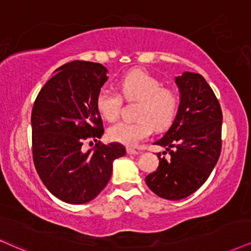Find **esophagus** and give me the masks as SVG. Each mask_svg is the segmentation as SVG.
<instances>
[{"label": "esophagus", "instance_id": "esophagus-1", "mask_svg": "<svg viewBox=\"0 0 251 251\" xmlns=\"http://www.w3.org/2000/svg\"><path fill=\"white\" fill-rule=\"evenodd\" d=\"M126 151H127V153H128V154H131V155H136V154L140 153V151H136V149L132 148V147H127V148H126Z\"/></svg>", "mask_w": 251, "mask_h": 251}]
</instances>
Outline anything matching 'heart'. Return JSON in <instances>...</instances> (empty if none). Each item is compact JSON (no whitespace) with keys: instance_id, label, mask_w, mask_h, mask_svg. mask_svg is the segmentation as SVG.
Listing matches in <instances>:
<instances>
[{"instance_id":"obj_1","label":"heart","mask_w":251,"mask_h":251,"mask_svg":"<svg viewBox=\"0 0 251 251\" xmlns=\"http://www.w3.org/2000/svg\"><path fill=\"white\" fill-rule=\"evenodd\" d=\"M120 93L126 100H139L136 109L138 120H123L107 131L110 139L127 146H135L147 139L153 131L166 128L178 110L179 95L174 88L162 87V82L140 69L127 73L119 81ZM120 94L109 88L100 89L96 105L100 113L109 122H115L123 106Z\"/></svg>"}]
</instances>
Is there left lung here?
Masks as SVG:
<instances>
[{"label":"left lung","instance_id":"1","mask_svg":"<svg viewBox=\"0 0 251 251\" xmlns=\"http://www.w3.org/2000/svg\"><path fill=\"white\" fill-rule=\"evenodd\" d=\"M176 83L180 91L176 118L155 142L167 151L157 154L156 171L146 177L148 188L169 201L186 198L201 188L217 164L223 145V111L205 78L185 72L177 76Z\"/></svg>","mask_w":251,"mask_h":251}]
</instances>
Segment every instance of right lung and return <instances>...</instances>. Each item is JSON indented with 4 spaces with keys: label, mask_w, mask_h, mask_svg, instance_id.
<instances>
[{
    "label": "right lung",
    "mask_w": 251,
    "mask_h": 251,
    "mask_svg": "<svg viewBox=\"0 0 251 251\" xmlns=\"http://www.w3.org/2000/svg\"><path fill=\"white\" fill-rule=\"evenodd\" d=\"M106 73L97 62H68L56 69L34 100V167L49 191L68 204L96 198L109 183L113 161L126 154L118 142L98 141L104 128L96 98ZM93 140L98 144L85 153L81 146Z\"/></svg>",
    "instance_id": "obj_1"
}]
</instances>
